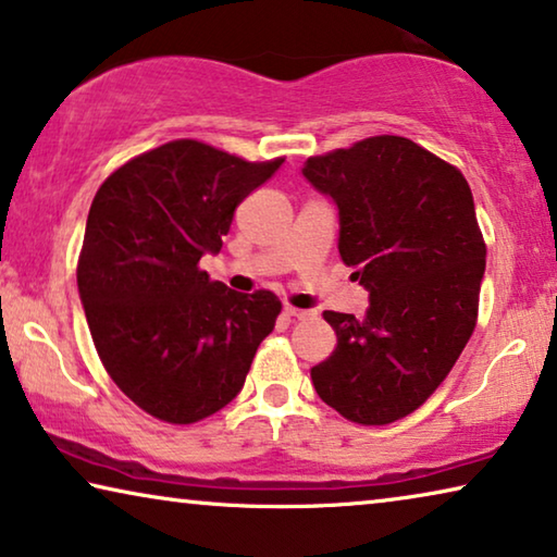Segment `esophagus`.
<instances>
[{"mask_svg":"<svg viewBox=\"0 0 557 557\" xmlns=\"http://www.w3.org/2000/svg\"><path fill=\"white\" fill-rule=\"evenodd\" d=\"M284 315L290 321H301L308 315V311H304V308H296V306H284Z\"/></svg>","mask_w":557,"mask_h":557,"instance_id":"esophagus-1","label":"esophagus"}]
</instances>
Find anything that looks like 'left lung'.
<instances>
[{"label": "left lung", "mask_w": 557, "mask_h": 557, "mask_svg": "<svg viewBox=\"0 0 557 557\" xmlns=\"http://www.w3.org/2000/svg\"><path fill=\"white\" fill-rule=\"evenodd\" d=\"M304 176L338 207V253L368 288L366 319L323 311L338 344L311 368L323 404L386 425L446 381L478 321L485 242L460 171L406 136L311 157Z\"/></svg>", "instance_id": "1"}]
</instances>
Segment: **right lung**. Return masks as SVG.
<instances>
[{"mask_svg":"<svg viewBox=\"0 0 557 557\" xmlns=\"http://www.w3.org/2000/svg\"><path fill=\"white\" fill-rule=\"evenodd\" d=\"M281 164L176 139L111 171L94 196L76 263L94 348L159 421L189 425L231 404L273 331L276 294H238L199 261Z\"/></svg>","mask_w":557,"mask_h":557,"instance_id":"1","label":"right lung"}]
</instances>
